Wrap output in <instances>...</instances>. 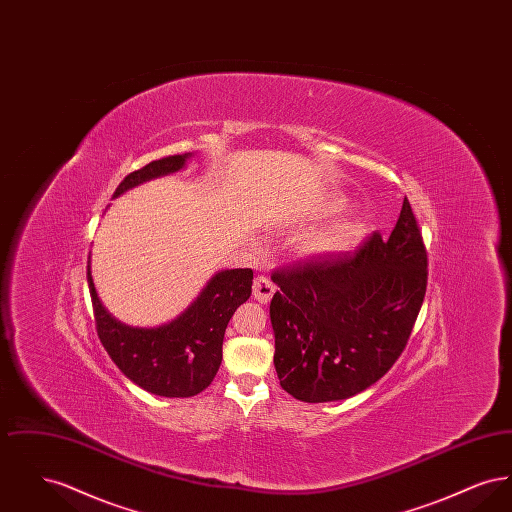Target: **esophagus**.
<instances>
[{
  "mask_svg": "<svg viewBox=\"0 0 512 512\" xmlns=\"http://www.w3.org/2000/svg\"><path fill=\"white\" fill-rule=\"evenodd\" d=\"M274 292H276V288H274V284L268 280L267 276H257L253 280V297L259 303H268Z\"/></svg>",
  "mask_w": 512,
  "mask_h": 512,
  "instance_id": "obj_1",
  "label": "esophagus"
}]
</instances>
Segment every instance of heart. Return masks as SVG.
Segmentation results:
<instances>
[{"mask_svg":"<svg viewBox=\"0 0 512 512\" xmlns=\"http://www.w3.org/2000/svg\"><path fill=\"white\" fill-rule=\"evenodd\" d=\"M363 234V224L359 222H345L332 226L324 232H318L313 238L305 242V249L315 255H332L340 253L353 244Z\"/></svg>","mask_w":512,"mask_h":512,"instance_id":"b5f03b06","label":"heart"}]
</instances>
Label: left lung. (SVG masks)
Masks as SVG:
<instances>
[{"label":"left lung","instance_id":"1","mask_svg":"<svg viewBox=\"0 0 512 512\" xmlns=\"http://www.w3.org/2000/svg\"><path fill=\"white\" fill-rule=\"evenodd\" d=\"M274 366L305 403L340 401L378 382L411 338L428 284V255L409 199L390 238L272 272Z\"/></svg>","mask_w":512,"mask_h":512}]
</instances>
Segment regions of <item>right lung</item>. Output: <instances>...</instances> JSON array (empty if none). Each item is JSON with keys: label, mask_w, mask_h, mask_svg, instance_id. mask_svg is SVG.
Instances as JSON below:
<instances>
[{"label": "right lung", "mask_w": 512, "mask_h": 512, "mask_svg": "<svg viewBox=\"0 0 512 512\" xmlns=\"http://www.w3.org/2000/svg\"><path fill=\"white\" fill-rule=\"evenodd\" d=\"M188 157V153L172 155L130 172L113 197L151 178L180 171ZM251 284V268L222 270L209 280L194 303L169 324L130 328L111 317L99 303L88 261V286L101 345L126 378L163 397H192L215 380L226 326L236 309L249 299Z\"/></svg>", "instance_id": "right-lung-1"}]
</instances>
